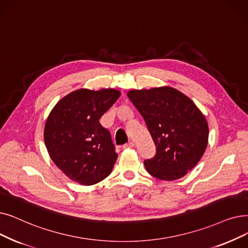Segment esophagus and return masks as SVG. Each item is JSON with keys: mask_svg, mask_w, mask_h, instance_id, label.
Instances as JSON below:
<instances>
[{"mask_svg": "<svg viewBox=\"0 0 248 248\" xmlns=\"http://www.w3.org/2000/svg\"><path fill=\"white\" fill-rule=\"evenodd\" d=\"M135 146V144L133 143V142H128L127 144H124V146H123V148L124 149H127V148H133Z\"/></svg>", "mask_w": 248, "mask_h": 248, "instance_id": "1", "label": "esophagus"}]
</instances>
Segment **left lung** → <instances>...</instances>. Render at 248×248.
<instances>
[{
  "label": "left lung",
  "mask_w": 248,
  "mask_h": 248,
  "mask_svg": "<svg viewBox=\"0 0 248 248\" xmlns=\"http://www.w3.org/2000/svg\"><path fill=\"white\" fill-rule=\"evenodd\" d=\"M127 96L144 117L156 146V155L144 161L147 171L161 180L184 177L206 151V117L186 95L168 86L131 90Z\"/></svg>",
  "instance_id": "left-lung-1"
}]
</instances>
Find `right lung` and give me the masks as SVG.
<instances>
[{
    "label": "right lung",
    "mask_w": 248,
    "mask_h": 248,
    "mask_svg": "<svg viewBox=\"0 0 248 248\" xmlns=\"http://www.w3.org/2000/svg\"><path fill=\"white\" fill-rule=\"evenodd\" d=\"M121 96L115 89H79L62 98L45 125V143L51 160L82 186L108 176L117 159L110 133L99 120Z\"/></svg>",
    "instance_id": "1"
}]
</instances>
